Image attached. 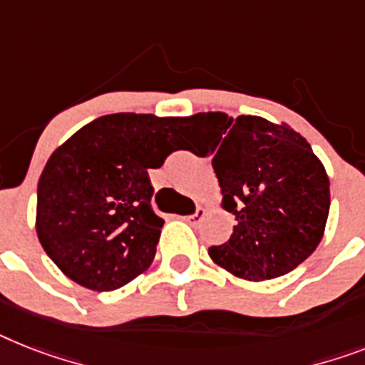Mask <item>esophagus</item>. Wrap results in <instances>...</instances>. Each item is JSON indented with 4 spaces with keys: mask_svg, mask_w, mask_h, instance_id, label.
Instances as JSON below:
<instances>
[{
    "mask_svg": "<svg viewBox=\"0 0 365 365\" xmlns=\"http://www.w3.org/2000/svg\"><path fill=\"white\" fill-rule=\"evenodd\" d=\"M205 215H207V210H205L203 207H197V209H195L194 215L185 216V218H182V220H186V222H188L190 225H197V224H200V222H201V220H203Z\"/></svg>",
    "mask_w": 365,
    "mask_h": 365,
    "instance_id": "1",
    "label": "esophagus"
}]
</instances>
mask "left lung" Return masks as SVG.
<instances>
[{"instance_id":"left-lung-1","label":"left lung","mask_w":365,"mask_h":365,"mask_svg":"<svg viewBox=\"0 0 365 365\" xmlns=\"http://www.w3.org/2000/svg\"><path fill=\"white\" fill-rule=\"evenodd\" d=\"M188 121L218 130L212 168L224 207L237 220L230 240L209 248L212 261L250 282L297 269L323 239L330 209L327 171L308 141L287 125L255 115L233 121L209 111Z\"/></svg>"}]
</instances>
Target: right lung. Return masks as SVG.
I'll return each instance as SVG.
<instances>
[{"mask_svg": "<svg viewBox=\"0 0 365 365\" xmlns=\"http://www.w3.org/2000/svg\"><path fill=\"white\" fill-rule=\"evenodd\" d=\"M186 121L111 113L50 156L37 186V235L72 282L115 291L149 269L164 220L150 207L147 170L177 150Z\"/></svg>", "mask_w": 365, "mask_h": 365, "instance_id": "right-lung-1", "label": "right lung"}]
</instances>
